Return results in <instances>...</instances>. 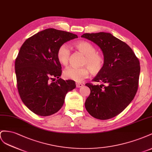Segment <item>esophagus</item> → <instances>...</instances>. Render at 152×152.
Returning a JSON list of instances; mask_svg holds the SVG:
<instances>
[{"instance_id":"obj_1","label":"esophagus","mask_w":152,"mask_h":152,"mask_svg":"<svg viewBox=\"0 0 152 152\" xmlns=\"http://www.w3.org/2000/svg\"><path fill=\"white\" fill-rule=\"evenodd\" d=\"M76 85L77 88H80V87H82V86H83V84L80 83H76Z\"/></svg>"}]
</instances>
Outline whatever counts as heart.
Instances as JSON below:
<instances>
[{
	"label": "heart",
	"instance_id": "obj_1",
	"mask_svg": "<svg viewBox=\"0 0 152 152\" xmlns=\"http://www.w3.org/2000/svg\"><path fill=\"white\" fill-rule=\"evenodd\" d=\"M75 46L85 55L83 64L88 67H67L63 72V76L65 78L78 82L88 75L89 69L94 75L100 72L104 66V58L102 55L96 53V49L94 46L88 42L79 41L75 43ZM69 55L70 51L67 45L64 44L58 48L57 57L60 64L64 66H67Z\"/></svg>",
	"mask_w": 152,
	"mask_h": 152
}]
</instances>
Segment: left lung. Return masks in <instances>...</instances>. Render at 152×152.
Here are the masks:
<instances>
[{"mask_svg": "<svg viewBox=\"0 0 152 152\" xmlns=\"http://www.w3.org/2000/svg\"><path fill=\"white\" fill-rule=\"evenodd\" d=\"M81 37L92 41L102 51L103 67L92 81L106 84L85 85L90 89L85 108L97 119L113 118L135 97L140 73V61L126 43L110 33H86Z\"/></svg>", "mask_w": 152, "mask_h": 152, "instance_id": "1", "label": "left lung"}]
</instances>
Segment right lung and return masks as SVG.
<instances>
[{"label": "right lung", "instance_id": "add662e5", "mask_svg": "<svg viewBox=\"0 0 152 152\" xmlns=\"http://www.w3.org/2000/svg\"><path fill=\"white\" fill-rule=\"evenodd\" d=\"M71 32L47 28L26 40L15 60L17 86L21 101L34 113L46 116L58 111L66 94L76 88L75 81L60 78L58 48L77 38ZM57 77L55 82L51 79Z\"/></svg>", "mask_w": 152, "mask_h": 152}]
</instances>
